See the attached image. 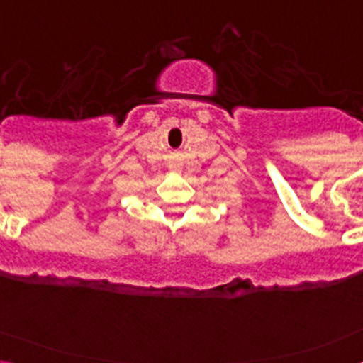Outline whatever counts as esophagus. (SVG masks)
<instances>
[{"instance_id": "1", "label": "esophagus", "mask_w": 363, "mask_h": 363, "mask_svg": "<svg viewBox=\"0 0 363 363\" xmlns=\"http://www.w3.org/2000/svg\"><path fill=\"white\" fill-rule=\"evenodd\" d=\"M178 167H179V163H176V162L169 163V169H172V171H176V169H178Z\"/></svg>"}]
</instances>
